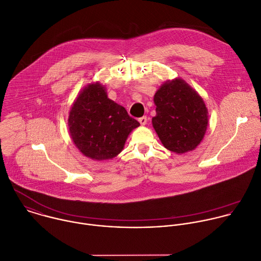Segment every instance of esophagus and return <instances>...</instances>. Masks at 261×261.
<instances>
[{
  "label": "esophagus",
  "mask_w": 261,
  "mask_h": 261,
  "mask_svg": "<svg viewBox=\"0 0 261 261\" xmlns=\"http://www.w3.org/2000/svg\"><path fill=\"white\" fill-rule=\"evenodd\" d=\"M138 121H139V123L141 124V125H145L146 123H147V117H141V118H139L138 119Z\"/></svg>",
  "instance_id": "34e87169"
}]
</instances>
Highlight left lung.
Returning a JSON list of instances; mask_svg holds the SVG:
<instances>
[{"mask_svg":"<svg viewBox=\"0 0 261 261\" xmlns=\"http://www.w3.org/2000/svg\"><path fill=\"white\" fill-rule=\"evenodd\" d=\"M152 126L163 145L176 153L194 150L204 138L208 111L203 98L181 79L167 81L153 96Z\"/></svg>","mask_w":261,"mask_h":261,"instance_id":"8db88e82","label":"left lung"}]
</instances>
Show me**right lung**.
Segmentation results:
<instances>
[{
    "mask_svg": "<svg viewBox=\"0 0 261 261\" xmlns=\"http://www.w3.org/2000/svg\"><path fill=\"white\" fill-rule=\"evenodd\" d=\"M140 124L108 97L105 86L89 84L80 92L68 116V130L80 151L92 160L118 155L131 131Z\"/></svg>",
    "mask_w": 261,
    "mask_h": 261,
    "instance_id": "add662e5",
    "label": "right lung"
}]
</instances>
